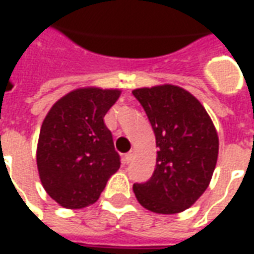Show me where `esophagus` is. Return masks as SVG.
Returning a JSON list of instances; mask_svg holds the SVG:
<instances>
[{
	"instance_id": "34e87169",
	"label": "esophagus",
	"mask_w": 254,
	"mask_h": 254,
	"mask_svg": "<svg viewBox=\"0 0 254 254\" xmlns=\"http://www.w3.org/2000/svg\"><path fill=\"white\" fill-rule=\"evenodd\" d=\"M133 155H134V151H133V149H130V151H129V152H127V154L125 155V158H124V159H125V162H127V163H129V162H132Z\"/></svg>"
}]
</instances>
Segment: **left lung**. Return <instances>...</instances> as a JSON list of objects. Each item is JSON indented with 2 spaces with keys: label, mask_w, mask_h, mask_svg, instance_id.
Listing matches in <instances>:
<instances>
[{
  "label": "left lung",
  "mask_w": 254,
  "mask_h": 254,
  "mask_svg": "<svg viewBox=\"0 0 254 254\" xmlns=\"http://www.w3.org/2000/svg\"><path fill=\"white\" fill-rule=\"evenodd\" d=\"M154 129L156 169L134 184L137 201L156 213H178L193 205L212 178L219 151L216 129L187 89L165 84L133 91Z\"/></svg>",
  "instance_id": "obj_1"
}]
</instances>
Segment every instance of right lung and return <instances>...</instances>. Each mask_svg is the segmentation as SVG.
<instances>
[{
    "instance_id": "right-lung-1",
    "label": "right lung",
    "mask_w": 254,
    "mask_h": 254,
    "mask_svg": "<svg viewBox=\"0 0 254 254\" xmlns=\"http://www.w3.org/2000/svg\"><path fill=\"white\" fill-rule=\"evenodd\" d=\"M120 89L78 88L54 103L42 124L36 165L47 194L61 207L94 204L120 166L105 116Z\"/></svg>"
}]
</instances>
